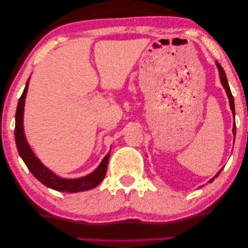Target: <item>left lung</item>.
I'll return each mask as SVG.
<instances>
[{"label":"left lung","mask_w":248,"mask_h":248,"mask_svg":"<svg viewBox=\"0 0 248 248\" xmlns=\"http://www.w3.org/2000/svg\"><path fill=\"white\" fill-rule=\"evenodd\" d=\"M216 64H217V70H218V75H220V81H221V83H222V86H223V88H224V90H225V92H226V94H227V97H229V101H230V108H231V109H232V113H233V116H235V107H234V99H233V95H232V92H231V89H230V86H229V82H227V79H226V75H225V72H224V70H223V68H222V66L220 63H218L217 62H216ZM233 134H234V136H235V134H236V125H235V122H234V124H233ZM223 169V168H222ZM222 169H220L217 171V173L216 174V176H214L212 179H211L209 182H212L214 179H216V178L218 176V174H220V172L222 171ZM201 188V186H200Z\"/></svg>","instance_id":"left-lung-1"}]
</instances>
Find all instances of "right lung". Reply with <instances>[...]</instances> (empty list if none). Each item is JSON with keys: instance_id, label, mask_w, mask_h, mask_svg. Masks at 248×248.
<instances>
[{"instance_id": "1", "label": "right lung", "mask_w": 248, "mask_h": 248, "mask_svg": "<svg viewBox=\"0 0 248 248\" xmlns=\"http://www.w3.org/2000/svg\"><path fill=\"white\" fill-rule=\"evenodd\" d=\"M30 79L26 82L25 89H24L22 96L19 97L17 108H16L15 114V141L17 146V151L19 156L25 162L27 168L31 170V172L34 174L36 179L39 180L43 185L48 188L54 189L56 191L60 192H70L76 193L80 191H86L95 188L103 181L105 173H107L108 161L109 158V153L105 155L103 160L100 162L97 168L91 173L87 174L84 177L76 178V179H66L57 176L55 172H52L50 169H48L42 161H40L34 152L31 151L30 144L26 140L25 133H24V107H25V99L28 90V84H30Z\"/></svg>"}]
</instances>
